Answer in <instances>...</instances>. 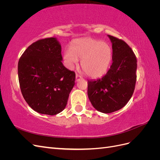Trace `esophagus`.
Wrapping results in <instances>:
<instances>
[{
  "label": "esophagus",
  "mask_w": 160,
  "mask_h": 160,
  "mask_svg": "<svg viewBox=\"0 0 160 160\" xmlns=\"http://www.w3.org/2000/svg\"><path fill=\"white\" fill-rule=\"evenodd\" d=\"M75 77H76V81H80L81 79H83V77H82L81 76H80L79 75H78V74L76 75Z\"/></svg>",
  "instance_id": "esophagus-1"
}]
</instances>
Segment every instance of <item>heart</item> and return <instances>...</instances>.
Wrapping results in <instances>:
<instances>
[{
	"label": "heart",
	"mask_w": 160,
	"mask_h": 160,
	"mask_svg": "<svg viewBox=\"0 0 160 160\" xmlns=\"http://www.w3.org/2000/svg\"><path fill=\"white\" fill-rule=\"evenodd\" d=\"M65 64L72 69L81 60L83 71L91 77H99L108 71L112 61V48L108 42L93 38L85 37L72 41L71 48L63 52Z\"/></svg>",
	"instance_id": "heart-1"
}]
</instances>
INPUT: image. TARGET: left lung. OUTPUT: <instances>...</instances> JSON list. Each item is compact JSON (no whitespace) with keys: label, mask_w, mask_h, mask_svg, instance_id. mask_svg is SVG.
Wrapping results in <instances>:
<instances>
[{"label":"left lung","mask_w":160,"mask_h":160,"mask_svg":"<svg viewBox=\"0 0 160 160\" xmlns=\"http://www.w3.org/2000/svg\"><path fill=\"white\" fill-rule=\"evenodd\" d=\"M112 43V65L103 77L88 81V95L93 108L103 113L123 108L132 98L136 82L137 59L126 42L108 35Z\"/></svg>","instance_id":"8db88e82"}]
</instances>
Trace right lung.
Wrapping results in <instances>:
<instances>
[{"instance_id":"1","label":"right lung","mask_w":160,"mask_h":160,"mask_svg":"<svg viewBox=\"0 0 160 160\" xmlns=\"http://www.w3.org/2000/svg\"><path fill=\"white\" fill-rule=\"evenodd\" d=\"M61 45L55 37L33 42L18 63L21 93L37 112L54 115L63 110L75 85V73L61 62Z\"/></svg>"}]
</instances>
